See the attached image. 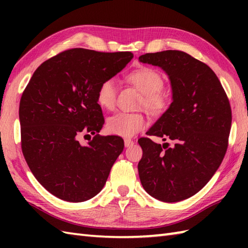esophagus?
Instances as JSON below:
<instances>
[{
  "label": "esophagus",
  "instance_id": "1",
  "mask_svg": "<svg viewBox=\"0 0 248 248\" xmlns=\"http://www.w3.org/2000/svg\"><path fill=\"white\" fill-rule=\"evenodd\" d=\"M133 145H134V141L132 140H130V139H125L124 140V146L125 147H131V146H133Z\"/></svg>",
  "mask_w": 248,
  "mask_h": 248
}]
</instances>
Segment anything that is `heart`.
I'll use <instances>...</instances> for the list:
<instances>
[{
    "instance_id": "heart-1",
    "label": "heart",
    "mask_w": 248,
    "mask_h": 248,
    "mask_svg": "<svg viewBox=\"0 0 248 248\" xmlns=\"http://www.w3.org/2000/svg\"><path fill=\"white\" fill-rule=\"evenodd\" d=\"M128 80L143 93L141 105L149 112L160 114L167 108V98L161 91L164 86V80L156 70L149 67H143L132 71ZM117 82L115 78H107L100 84L97 91V102L100 107L112 109L116 103ZM147 121L141 114L119 112L109 116L107 120L108 132L121 138H132L140 131L145 129Z\"/></svg>"
}]
</instances>
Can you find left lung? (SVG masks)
I'll list each match as a JSON object with an SVG mask.
<instances>
[{
	"instance_id": "obj_1",
	"label": "left lung",
	"mask_w": 248,
	"mask_h": 248,
	"mask_svg": "<svg viewBox=\"0 0 248 248\" xmlns=\"http://www.w3.org/2000/svg\"><path fill=\"white\" fill-rule=\"evenodd\" d=\"M139 61L160 67L171 87L170 108L146 134L175 143L167 148L168 143L139 140L141 186L161 202H181L198 193L224 159L232 118L229 100L211 68L186 52L146 53Z\"/></svg>"
}]
</instances>
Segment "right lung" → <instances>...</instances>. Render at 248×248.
I'll use <instances>...</instances> for the list:
<instances>
[{"label": "right lung", "mask_w": 248, "mask_h": 248, "mask_svg": "<svg viewBox=\"0 0 248 248\" xmlns=\"http://www.w3.org/2000/svg\"><path fill=\"white\" fill-rule=\"evenodd\" d=\"M132 59L131 52L67 50L37 68L23 92L19 118L24 159L57 198L85 202L107 182L124 144L119 136L99 135L104 118L97 91ZM83 134L95 135L85 146L78 141Z\"/></svg>", "instance_id": "add662e5"}]
</instances>
